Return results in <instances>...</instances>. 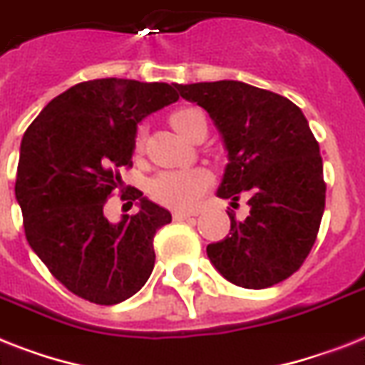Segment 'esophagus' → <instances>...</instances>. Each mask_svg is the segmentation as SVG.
<instances>
[{
    "mask_svg": "<svg viewBox=\"0 0 365 365\" xmlns=\"http://www.w3.org/2000/svg\"><path fill=\"white\" fill-rule=\"evenodd\" d=\"M195 213H187V212H174L173 219L174 221H185V219H191Z\"/></svg>",
    "mask_w": 365,
    "mask_h": 365,
    "instance_id": "34e87169",
    "label": "esophagus"
}]
</instances>
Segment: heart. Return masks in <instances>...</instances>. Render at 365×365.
Returning a JSON list of instances; mask_svg holds the SVG:
<instances>
[{"mask_svg": "<svg viewBox=\"0 0 365 365\" xmlns=\"http://www.w3.org/2000/svg\"><path fill=\"white\" fill-rule=\"evenodd\" d=\"M202 120H206L202 112L192 106L178 108L170 114V125L187 138ZM142 146H144V133L140 131L136 135V150L140 152ZM210 185H212V176L204 168L167 170V173H159L150 182V195L155 202L167 208L185 212L198 202V198L208 191Z\"/></svg>", "mask_w": 365, "mask_h": 365, "instance_id": "obj_1", "label": "heart"}]
</instances>
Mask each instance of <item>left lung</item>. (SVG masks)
<instances>
[{
  "label": "left lung",
  "mask_w": 365,
  "mask_h": 365,
  "mask_svg": "<svg viewBox=\"0 0 365 365\" xmlns=\"http://www.w3.org/2000/svg\"><path fill=\"white\" fill-rule=\"evenodd\" d=\"M208 112L227 150L217 197L247 198L250 215L230 217L229 236L206 247L219 274L244 289L290 277L315 244L327 185L304 112L287 97L238 80L180 84Z\"/></svg>",
  "instance_id": "8db88e82"
}]
</instances>
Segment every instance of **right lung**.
<instances>
[{
    "label": "right lung",
    "mask_w": 365,
    "mask_h": 365,
    "mask_svg": "<svg viewBox=\"0 0 365 365\" xmlns=\"http://www.w3.org/2000/svg\"><path fill=\"white\" fill-rule=\"evenodd\" d=\"M180 84L88 80L52 99L24 133L14 195L31 250L73 294L114 306L144 287L155 264L153 236L170 212L133 187L135 215L105 217L106 198L131 167L136 129L180 99ZM125 197V195H123Z\"/></svg>",
    "instance_id": "obj_1"
}]
</instances>
